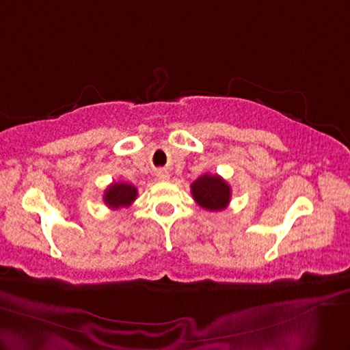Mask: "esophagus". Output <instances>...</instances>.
<instances>
[{"label":"esophagus","mask_w":350,"mask_h":350,"mask_svg":"<svg viewBox=\"0 0 350 350\" xmlns=\"http://www.w3.org/2000/svg\"><path fill=\"white\" fill-rule=\"evenodd\" d=\"M156 179L159 180V182H165V180H168V179H170L168 171H165V170H157V171H156Z\"/></svg>","instance_id":"obj_1"}]
</instances>
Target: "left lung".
I'll use <instances>...</instances> for the list:
<instances>
[{
  "label": "left lung",
  "mask_w": 350,
  "mask_h": 350,
  "mask_svg": "<svg viewBox=\"0 0 350 350\" xmlns=\"http://www.w3.org/2000/svg\"><path fill=\"white\" fill-rule=\"evenodd\" d=\"M191 194L203 209L223 211L230 202V187L218 174H203L191 183Z\"/></svg>",
  "instance_id": "1"
}]
</instances>
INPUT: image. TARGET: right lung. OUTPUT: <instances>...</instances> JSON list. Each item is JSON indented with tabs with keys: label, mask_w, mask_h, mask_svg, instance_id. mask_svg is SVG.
Segmentation results:
<instances>
[{
	"label": "right lung",
	"mask_w": 350,
	"mask_h": 350,
	"mask_svg": "<svg viewBox=\"0 0 350 350\" xmlns=\"http://www.w3.org/2000/svg\"><path fill=\"white\" fill-rule=\"evenodd\" d=\"M136 196H138V189L133 185L127 182H113L105 191L103 200H105L106 206L111 209H120L130 206L135 202Z\"/></svg>",
	"instance_id": "1"
}]
</instances>
